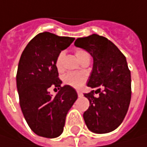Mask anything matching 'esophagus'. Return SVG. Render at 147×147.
<instances>
[{"instance_id": "esophagus-1", "label": "esophagus", "mask_w": 147, "mask_h": 147, "mask_svg": "<svg viewBox=\"0 0 147 147\" xmlns=\"http://www.w3.org/2000/svg\"><path fill=\"white\" fill-rule=\"evenodd\" d=\"M77 94H78V97H82V92L79 90H77Z\"/></svg>"}]
</instances>
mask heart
I'll return each instance as SVG.
<instances>
[{
	"label": "heart",
	"mask_w": 147,
	"mask_h": 147,
	"mask_svg": "<svg viewBox=\"0 0 147 147\" xmlns=\"http://www.w3.org/2000/svg\"><path fill=\"white\" fill-rule=\"evenodd\" d=\"M64 52H60V54L57 55L56 60H55V67L58 71L62 70L63 67V58H64ZM87 54L86 51L83 50H77L76 52V55L78 58V60H82V58L84 56L87 55ZM87 79V75L85 72L80 71V72H69L66 75H65L64 78H63V82L65 84L71 86V87H74V88H81L82 87L86 81Z\"/></svg>",
	"instance_id": "obj_1"
}]
</instances>
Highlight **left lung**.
I'll return each instance as SVG.
<instances>
[{"mask_svg": "<svg viewBox=\"0 0 147 147\" xmlns=\"http://www.w3.org/2000/svg\"><path fill=\"white\" fill-rule=\"evenodd\" d=\"M74 45L93 58L87 82V87L93 90L84 94L90 102L83 113L85 123L93 133L111 132L123 122L131 98V78L126 58L110 40L98 34L78 38ZM94 93L99 97L96 98Z\"/></svg>", "mask_w": 147, "mask_h": 147, "instance_id": "8db88e82", "label": "left lung"}]
</instances>
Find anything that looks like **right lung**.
<instances>
[{"label":"right lung","mask_w":147,"mask_h":147,"mask_svg":"<svg viewBox=\"0 0 147 147\" xmlns=\"http://www.w3.org/2000/svg\"><path fill=\"white\" fill-rule=\"evenodd\" d=\"M74 39L49 32L40 33L22 53L17 72L20 107L28 126L39 136H60L66 114L77 99L73 87H61L62 82L55 64L57 55ZM51 86L60 90L54 98L48 92Z\"/></svg>","instance_id":"add662e5"}]
</instances>
